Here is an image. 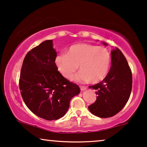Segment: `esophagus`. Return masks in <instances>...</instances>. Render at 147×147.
Returning <instances> with one entry per match:
<instances>
[{"instance_id":"esophagus-1","label":"esophagus","mask_w":147,"mask_h":147,"mask_svg":"<svg viewBox=\"0 0 147 147\" xmlns=\"http://www.w3.org/2000/svg\"><path fill=\"white\" fill-rule=\"evenodd\" d=\"M87 88V87H85V86H80V89H81V91H84L86 90V89Z\"/></svg>"}]
</instances>
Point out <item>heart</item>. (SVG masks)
Wrapping results in <instances>:
<instances>
[{"mask_svg":"<svg viewBox=\"0 0 147 147\" xmlns=\"http://www.w3.org/2000/svg\"><path fill=\"white\" fill-rule=\"evenodd\" d=\"M55 64L59 72L65 78L70 79L78 68L81 70L72 79L80 83L102 81L109 73L111 55L107 48L90 44H77L68 49V54L55 57Z\"/></svg>","mask_w":147,"mask_h":147,"instance_id":"1","label":"heart"}]
</instances>
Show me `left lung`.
<instances>
[{
	"label": "left lung",
	"mask_w": 147,
	"mask_h": 147,
	"mask_svg": "<svg viewBox=\"0 0 147 147\" xmlns=\"http://www.w3.org/2000/svg\"><path fill=\"white\" fill-rule=\"evenodd\" d=\"M105 45H107L103 42ZM132 87L130 68L122 52L118 48L111 51V66L109 73L101 82L90 88L97 95L89 111L98 117H111L121 111L129 100Z\"/></svg>",
	"instance_id": "obj_1"
}]
</instances>
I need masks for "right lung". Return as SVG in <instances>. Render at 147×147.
I'll use <instances>...</instances> for the list:
<instances>
[{
	"instance_id": "obj_1",
	"label": "right lung",
	"mask_w": 147,
	"mask_h": 147,
	"mask_svg": "<svg viewBox=\"0 0 147 147\" xmlns=\"http://www.w3.org/2000/svg\"><path fill=\"white\" fill-rule=\"evenodd\" d=\"M56 56L53 40H45L28 52L20 72V90L26 105L48 121L64 116L70 100L81 91L57 70Z\"/></svg>"
}]
</instances>
